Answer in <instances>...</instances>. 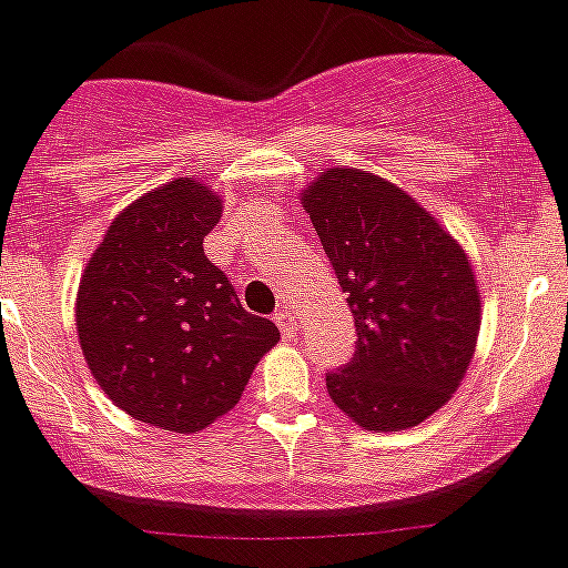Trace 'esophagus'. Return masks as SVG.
I'll list each match as a JSON object with an SVG mask.
<instances>
[{"label": "esophagus", "instance_id": "34e87169", "mask_svg": "<svg viewBox=\"0 0 568 568\" xmlns=\"http://www.w3.org/2000/svg\"><path fill=\"white\" fill-rule=\"evenodd\" d=\"M274 322H277V327H280V333H283L285 342H294L296 333H300V322H296L288 311H280V314H274Z\"/></svg>", "mask_w": 568, "mask_h": 568}]
</instances>
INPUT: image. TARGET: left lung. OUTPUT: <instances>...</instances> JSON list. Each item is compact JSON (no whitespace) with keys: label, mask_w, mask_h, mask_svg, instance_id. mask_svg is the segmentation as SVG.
I'll return each instance as SVG.
<instances>
[{"label":"left lung","mask_w":568,"mask_h":568,"mask_svg":"<svg viewBox=\"0 0 568 568\" xmlns=\"http://www.w3.org/2000/svg\"><path fill=\"white\" fill-rule=\"evenodd\" d=\"M356 320V353L327 373L333 404L367 432L443 409L476 353L481 296L465 248L406 190L327 168L300 193Z\"/></svg>","instance_id":"8db88e82"}]
</instances>
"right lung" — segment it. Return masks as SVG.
Returning <instances> with one entry per match:
<instances>
[{"mask_svg":"<svg viewBox=\"0 0 568 568\" xmlns=\"http://www.w3.org/2000/svg\"><path fill=\"white\" fill-rule=\"evenodd\" d=\"M221 212V195L199 179L148 190L111 221L78 285L94 381L125 415L164 432L195 434L226 415L280 342L206 260Z\"/></svg>","mask_w":568,"mask_h":568,"instance_id":"add662e5","label":"right lung"}]
</instances>
